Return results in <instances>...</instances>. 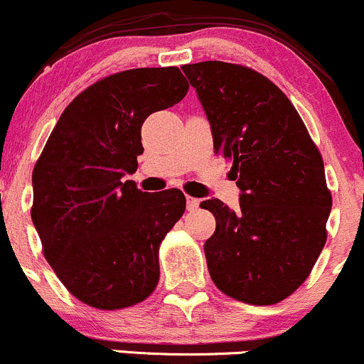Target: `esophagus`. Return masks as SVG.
Here are the masks:
<instances>
[{
	"instance_id": "esophagus-1",
	"label": "esophagus",
	"mask_w": 364,
	"mask_h": 364,
	"mask_svg": "<svg viewBox=\"0 0 364 364\" xmlns=\"http://www.w3.org/2000/svg\"><path fill=\"white\" fill-rule=\"evenodd\" d=\"M186 200H187V210H196L198 205H200V200L193 196H187Z\"/></svg>"
}]
</instances>
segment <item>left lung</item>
I'll use <instances>...</instances> for the list:
<instances>
[{"instance_id":"left-lung-1","label":"left lung","mask_w":364,"mask_h":364,"mask_svg":"<svg viewBox=\"0 0 364 364\" xmlns=\"http://www.w3.org/2000/svg\"><path fill=\"white\" fill-rule=\"evenodd\" d=\"M182 70L242 193L237 210L201 201L215 218L205 242L212 282L242 303H279L303 285L327 240L333 196L322 156L289 97L260 72L226 61Z\"/></svg>"}]
</instances>
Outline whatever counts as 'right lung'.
I'll return each mask as SVG.
<instances>
[{
	"label": "right lung",
	"instance_id": "1",
	"mask_svg": "<svg viewBox=\"0 0 364 364\" xmlns=\"http://www.w3.org/2000/svg\"><path fill=\"white\" fill-rule=\"evenodd\" d=\"M177 67L99 79L61 113L33 168L31 219L65 289L97 309L145 301L159 283V246L186 210L178 189L143 193L132 181L146 117L181 102Z\"/></svg>",
	"mask_w": 364,
	"mask_h": 364
}]
</instances>
